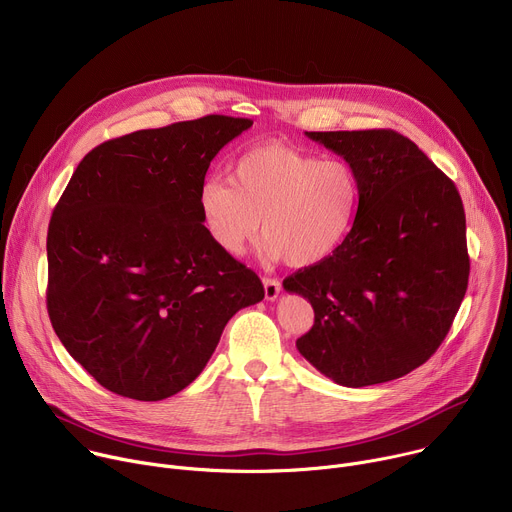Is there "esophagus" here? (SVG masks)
Masks as SVG:
<instances>
[{
  "mask_svg": "<svg viewBox=\"0 0 512 512\" xmlns=\"http://www.w3.org/2000/svg\"><path fill=\"white\" fill-rule=\"evenodd\" d=\"M263 287H265V298L267 300H275L279 296V291H281V283L275 277H265Z\"/></svg>",
  "mask_w": 512,
  "mask_h": 512,
  "instance_id": "34e87169",
  "label": "esophagus"
}]
</instances>
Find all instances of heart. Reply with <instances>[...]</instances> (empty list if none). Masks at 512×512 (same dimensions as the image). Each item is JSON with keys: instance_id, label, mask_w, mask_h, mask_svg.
<instances>
[{"instance_id": "1", "label": "heart", "mask_w": 512, "mask_h": 512, "mask_svg": "<svg viewBox=\"0 0 512 512\" xmlns=\"http://www.w3.org/2000/svg\"><path fill=\"white\" fill-rule=\"evenodd\" d=\"M362 200L356 170L338 158L279 143L245 152L231 180L202 184L198 204L210 239L229 255H241L261 231V257L312 267L330 259L348 239Z\"/></svg>"}]
</instances>
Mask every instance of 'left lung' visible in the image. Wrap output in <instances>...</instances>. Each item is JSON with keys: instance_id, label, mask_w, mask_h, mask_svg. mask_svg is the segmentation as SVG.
I'll use <instances>...</instances> for the list:
<instances>
[{"instance_id": "8db88e82", "label": "left lung", "mask_w": 512, "mask_h": 512, "mask_svg": "<svg viewBox=\"0 0 512 512\" xmlns=\"http://www.w3.org/2000/svg\"><path fill=\"white\" fill-rule=\"evenodd\" d=\"M358 174L344 245L283 279L314 308L296 346L342 387L399 379L440 348L466 296L470 257L456 184L393 129L306 131Z\"/></svg>"}]
</instances>
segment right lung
Instances as JSON below:
<instances>
[{
	"mask_svg": "<svg viewBox=\"0 0 512 512\" xmlns=\"http://www.w3.org/2000/svg\"><path fill=\"white\" fill-rule=\"evenodd\" d=\"M253 125L206 115L91 150L48 225L46 306L68 354L105 389L160 401L206 367L261 279L218 247L198 194L212 158Z\"/></svg>",
	"mask_w": 512,
	"mask_h": 512,
	"instance_id": "obj_1",
	"label": "right lung"
}]
</instances>
